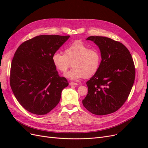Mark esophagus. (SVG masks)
<instances>
[{"instance_id": "esophagus-1", "label": "esophagus", "mask_w": 148, "mask_h": 148, "mask_svg": "<svg viewBox=\"0 0 148 148\" xmlns=\"http://www.w3.org/2000/svg\"><path fill=\"white\" fill-rule=\"evenodd\" d=\"M70 86H78V85H79V84L78 83H77L70 82Z\"/></svg>"}]
</instances>
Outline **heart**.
<instances>
[{"instance_id":"obj_1","label":"heart","mask_w":148,"mask_h":148,"mask_svg":"<svg viewBox=\"0 0 148 148\" xmlns=\"http://www.w3.org/2000/svg\"><path fill=\"white\" fill-rule=\"evenodd\" d=\"M101 62L99 51L89 49L81 41H75L67 46L64 54L56 52L52 56L53 65L60 73H65L71 63L73 69L65 76L72 79L92 77L99 70Z\"/></svg>"}]
</instances>
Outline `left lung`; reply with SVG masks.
Returning a JSON list of instances; mask_svg holds the SVG:
<instances>
[{"label": "left lung", "mask_w": 148, "mask_h": 148, "mask_svg": "<svg viewBox=\"0 0 148 148\" xmlns=\"http://www.w3.org/2000/svg\"><path fill=\"white\" fill-rule=\"evenodd\" d=\"M86 40L99 47L102 60L97 73L86 82L88 91L83 104L95 115L115 112L127 101L135 81L132 55L123 44L110 38L89 36Z\"/></svg>", "instance_id": "8db88e82"}]
</instances>
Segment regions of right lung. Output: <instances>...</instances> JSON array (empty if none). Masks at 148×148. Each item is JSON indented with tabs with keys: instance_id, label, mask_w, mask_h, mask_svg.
<instances>
[{
	"instance_id": "1",
	"label": "right lung",
	"mask_w": 148,
	"mask_h": 148,
	"mask_svg": "<svg viewBox=\"0 0 148 148\" xmlns=\"http://www.w3.org/2000/svg\"><path fill=\"white\" fill-rule=\"evenodd\" d=\"M70 36L40 35L18 47L13 58L10 83L21 106L36 115H45L59 104L69 85L59 77L52 56Z\"/></svg>"
}]
</instances>
